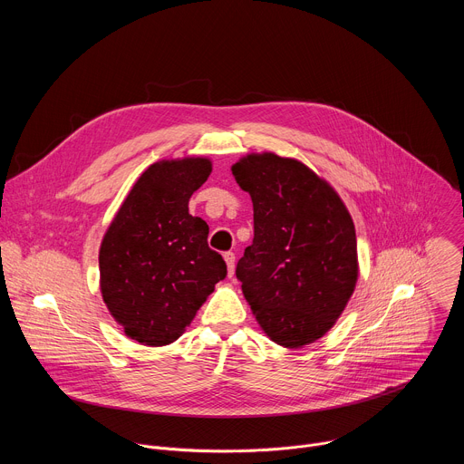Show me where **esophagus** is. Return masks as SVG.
I'll use <instances>...</instances> for the list:
<instances>
[{
	"label": "esophagus",
	"instance_id": "obj_1",
	"mask_svg": "<svg viewBox=\"0 0 464 464\" xmlns=\"http://www.w3.org/2000/svg\"><path fill=\"white\" fill-rule=\"evenodd\" d=\"M224 260H226V266H227V276L233 277L235 276V253L233 251H226L224 253Z\"/></svg>",
	"mask_w": 464,
	"mask_h": 464
}]
</instances>
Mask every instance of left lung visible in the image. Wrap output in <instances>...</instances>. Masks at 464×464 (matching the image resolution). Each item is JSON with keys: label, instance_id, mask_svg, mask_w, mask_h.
<instances>
[{"label": "left lung", "instance_id": "1", "mask_svg": "<svg viewBox=\"0 0 464 464\" xmlns=\"http://www.w3.org/2000/svg\"><path fill=\"white\" fill-rule=\"evenodd\" d=\"M231 170L253 202V244L237 264L244 297L272 342L308 345L354 292V222L338 192L297 160L249 154Z\"/></svg>", "mask_w": 464, "mask_h": 464}]
</instances>
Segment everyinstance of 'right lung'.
<instances>
[{"label":"right lung","instance_id":"right-lung-1","mask_svg":"<svg viewBox=\"0 0 464 464\" xmlns=\"http://www.w3.org/2000/svg\"><path fill=\"white\" fill-rule=\"evenodd\" d=\"M211 170L208 158L150 165L102 238V299L124 334L141 345L176 342L227 276L222 255L208 244L209 226L188 215V198Z\"/></svg>","mask_w":464,"mask_h":464}]
</instances>
